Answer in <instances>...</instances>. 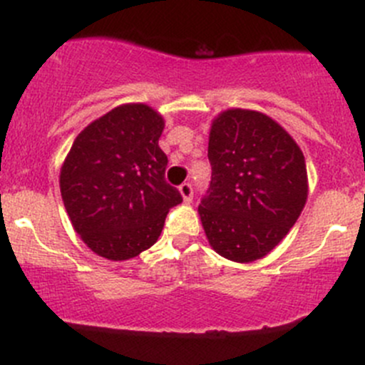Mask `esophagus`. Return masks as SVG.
<instances>
[{
  "label": "esophagus",
  "instance_id": "1",
  "mask_svg": "<svg viewBox=\"0 0 365 365\" xmlns=\"http://www.w3.org/2000/svg\"><path fill=\"white\" fill-rule=\"evenodd\" d=\"M178 190H180V194H182V197H183V201H185V203H189V201L192 200L194 190H192V185H190L189 182L182 183V185L178 187Z\"/></svg>",
  "mask_w": 365,
  "mask_h": 365
}]
</instances>
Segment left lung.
<instances>
[{
  "instance_id": "left-lung-1",
  "label": "left lung",
  "mask_w": 365,
  "mask_h": 365,
  "mask_svg": "<svg viewBox=\"0 0 365 365\" xmlns=\"http://www.w3.org/2000/svg\"><path fill=\"white\" fill-rule=\"evenodd\" d=\"M208 160L212 182L197 208L208 244L235 263L261 259L307 201L300 146L264 113L227 109L212 121Z\"/></svg>"
}]
</instances>
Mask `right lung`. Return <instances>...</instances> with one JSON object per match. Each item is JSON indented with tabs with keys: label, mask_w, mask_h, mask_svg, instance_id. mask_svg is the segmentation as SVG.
<instances>
[{
	"label": "right lung",
	"mask_w": 365,
	"mask_h": 365,
	"mask_svg": "<svg viewBox=\"0 0 365 365\" xmlns=\"http://www.w3.org/2000/svg\"><path fill=\"white\" fill-rule=\"evenodd\" d=\"M162 130L164 118L150 106H118L81 130L61 165L70 222L106 259H130L152 247L169 208L182 203L164 178Z\"/></svg>",
	"instance_id": "obj_1"
}]
</instances>
